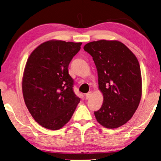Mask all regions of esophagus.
Instances as JSON below:
<instances>
[{
    "label": "esophagus",
    "instance_id": "obj_1",
    "mask_svg": "<svg viewBox=\"0 0 161 161\" xmlns=\"http://www.w3.org/2000/svg\"><path fill=\"white\" fill-rule=\"evenodd\" d=\"M91 95H92V92H88V93H87L86 95V99H90Z\"/></svg>",
    "mask_w": 161,
    "mask_h": 161
}]
</instances>
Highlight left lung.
<instances>
[{
  "label": "left lung",
  "mask_w": 161,
  "mask_h": 161,
  "mask_svg": "<svg viewBox=\"0 0 161 161\" xmlns=\"http://www.w3.org/2000/svg\"><path fill=\"white\" fill-rule=\"evenodd\" d=\"M98 74L104 100L95 111L97 122L114 129L125 124L138 108L142 92L140 66L131 50L118 41L100 40L85 45Z\"/></svg>",
  "instance_id": "left-lung-1"
}]
</instances>
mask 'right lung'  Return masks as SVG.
<instances>
[{"mask_svg": "<svg viewBox=\"0 0 161 161\" xmlns=\"http://www.w3.org/2000/svg\"><path fill=\"white\" fill-rule=\"evenodd\" d=\"M82 43L50 40L30 54L24 68L22 93L27 108L39 125L57 130L72 117L80 98L68 72Z\"/></svg>", "mask_w": 161, "mask_h": 161, "instance_id": "obj_1", "label": "right lung"}]
</instances>
